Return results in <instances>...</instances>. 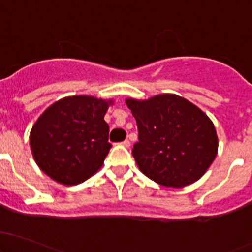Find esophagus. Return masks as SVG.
Returning a JSON list of instances; mask_svg holds the SVG:
<instances>
[{
    "label": "esophagus",
    "instance_id": "obj_1",
    "mask_svg": "<svg viewBox=\"0 0 252 252\" xmlns=\"http://www.w3.org/2000/svg\"><path fill=\"white\" fill-rule=\"evenodd\" d=\"M121 144L123 145L124 147H129V146H130V141H129V140H124V141H122Z\"/></svg>",
    "mask_w": 252,
    "mask_h": 252
}]
</instances>
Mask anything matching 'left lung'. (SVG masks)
I'll return each instance as SVG.
<instances>
[{
  "mask_svg": "<svg viewBox=\"0 0 252 252\" xmlns=\"http://www.w3.org/2000/svg\"><path fill=\"white\" fill-rule=\"evenodd\" d=\"M126 103L138 124L133 156L147 178L163 187L183 188L206 173L218 150L207 114L174 94L126 98Z\"/></svg>",
  "mask_w": 252,
  "mask_h": 252,
  "instance_id": "obj_1",
  "label": "left lung"
}]
</instances>
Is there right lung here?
<instances>
[{
  "mask_svg": "<svg viewBox=\"0 0 252 252\" xmlns=\"http://www.w3.org/2000/svg\"><path fill=\"white\" fill-rule=\"evenodd\" d=\"M112 100L69 96L50 106L32 126L30 147L37 166L63 185L85 182L102 167L112 145L103 117Z\"/></svg>",
  "mask_w": 252,
  "mask_h": 252,
  "instance_id": "add662e5",
  "label": "right lung"
}]
</instances>
